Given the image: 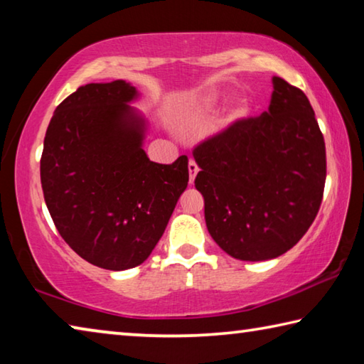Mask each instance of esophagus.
<instances>
[{"label": "esophagus", "instance_id": "1", "mask_svg": "<svg viewBox=\"0 0 364 364\" xmlns=\"http://www.w3.org/2000/svg\"><path fill=\"white\" fill-rule=\"evenodd\" d=\"M188 170H189V183L193 184V183H194V180H196L197 171H199V167H197V164L194 162L193 159L189 160V164H188Z\"/></svg>", "mask_w": 364, "mask_h": 364}]
</instances>
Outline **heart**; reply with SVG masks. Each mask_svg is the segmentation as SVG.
I'll return each instance as SVG.
<instances>
[{
  "label": "heart",
  "instance_id": "obj_1",
  "mask_svg": "<svg viewBox=\"0 0 364 364\" xmlns=\"http://www.w3.org/2000/svg\"><path fill=\"white\" fill-rule=\"evenodd\" d=\"M218 102H220V95H217V93L202 95L200 97H197L193 104H191V112L196 115L212 112V110L218 106ZM247 112H249V104H247V101L242 100V101H237L236 104H234L230 117L232 120H237V119H242V117L247 115Z\"/></svg>",
  "mask_w": 364,
  "mask_h": 364
}]
</instances>
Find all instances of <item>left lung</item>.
I'll use <instances>...</instances> for the list:
<instances>
[{"instance_id": "1", "label": "left lung", "mask_w": 364, "mask_h": 364, "mask_svg": "<svg viewBox=\"0 0 364 364\" xmlns=\"http://www.w3.org/2000/svg\"><path fill=\"white\" fill-rule=\"evenodd\" d=\"M207 230L228 255L271 260L315 220L326 181V146L305 93L273 77L269 107L194 149Z\"/></svg>"}]
</instances>
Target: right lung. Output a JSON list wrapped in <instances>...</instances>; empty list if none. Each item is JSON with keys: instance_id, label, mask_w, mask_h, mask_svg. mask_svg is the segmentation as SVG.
<instances>
[{"instance_id": "right-lung-1", "label": "right lung", "mask_w": 364, "mask_h": 364, "mask_svg": "<svg viewBox=\"0 0 364 364\" xmlns=\"http://www.w3.org/2000/svg\"><path fill=\"white\" fill-rule=\"evenodd\" d=\"M125 80L90 83L59 104L46 130L41 188L64 241L86 262L123 271L162 237L189 181L188 157L156 164L143 149L147 122Z\"/></svg>"}]
</instances>
